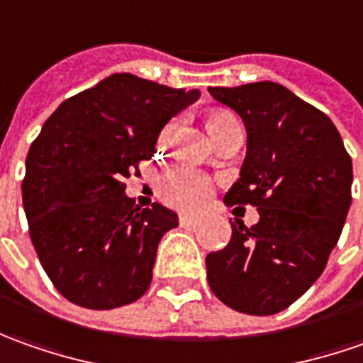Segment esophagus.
Returning <instances> with one entry per match:
<instances>
[{
  "label": "esophagus",
  "instance_id": "esophagus-1",
  "mask_svg": "<svg viewBox=\"0 0 363 363\" xmlns=\"http://www.w3.org/2000/svg\"><path fill=\"white\" fill-rule=\"evenodd\" d=\"M201 220H203V217H199V215H184L182 213L181 217H179V223H181L182 227H196Z\"/></svg>",
  "mask_w": 363,
  "mask_h": 363
}]
</instances>
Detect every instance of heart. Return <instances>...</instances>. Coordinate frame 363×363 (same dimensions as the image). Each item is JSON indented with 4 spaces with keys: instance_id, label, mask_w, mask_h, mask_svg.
<instances>
[{
    "instance_id": "heart-1",
    "label": "heart",
    "mask_w": 363,
    "mask_h": 363,
    "mask_svg": "<svg viewBox=\"0 0 363 363\" xmlns=\"http://www.w3.org/2000/svg\"><path fill=\"white\" fill-rule=\"evenodd\" d=\"M233 118L235 116L227 110H215L208 116V128L219 126ZM170 132H172V124L160 132V143L169 140ZM158 194L169 206L181 208V211H196L208 203L213 194V181L203 170L194 169L191 164H177L162 174V179L158 182Z\"/></svg>"
}]
</instances>
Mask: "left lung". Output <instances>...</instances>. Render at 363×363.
<instances>
[{
	"instance_id": "8db88e82",
	"label": "left lung",
	"mask_w": 363,
	"mask_h": 363,
	"mask_svg": "<svg viewBox=\"0 0 363 363\" xmlns=\"http://www.w3.org/2000/svg\"><path fill=\"white\" fill-rule=\"evenodd\" d=\"M247 128L241 179L225 194L257 206L259 223H231L229 245L206 255V279L225 306L273 315L318 281L352 205V158L321 110L275 82L208 88Z\"/></svg>"
}]
</instances>
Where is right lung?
<instances>
[{"mask_svg":"<svg viewBox=\"0 0 363 363\" xmlns=\"http://www.w3.org/2000/svg\"><path fill=\"white\" fill-rule=\"evenodd\" d=\"M132 74H112L62 102L26 158L23 208L33 249L54 287L88 309L143 297L177 213L134 205L124 179L152 158L160 130L199 100Z\"/></svg>","mask_w":363,"mask_h":363,"instance_id":"add662e5","label":"right lung"}]
</instances>
